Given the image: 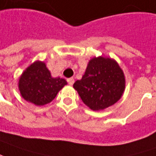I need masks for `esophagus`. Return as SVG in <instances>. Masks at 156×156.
Wrapping results in <instances>:
<instances>
[{
  "label": "esophagus",
  "instance_id": "34e87169",
  "mask_svg": "<svg viewBox=\"0 0 156 156\" xmlns=\"http://www.w3.org/2000/svg\"><path fill=\"white\" fill-rule=\"evenodd\" d=\"M67 82H68V84H69V85L72 86V85L74 84V78H68V79H67Z\"/></svg>",
  "mask_w": 156,
  "mask_h": 156
}]
</instances>
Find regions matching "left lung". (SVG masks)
<instances>
[{
  "label": "left lung",
  "instance_id": "left-lung-1",
  "mask_svg": "<svg viewBox=\"0 0 156 156\" xmlns=\"http://www.w3.org/2000/svg\"><path fill=\"white\" fill-rule=\"evenodd\" d=\"M73 87L83 102L93 110L104 109L123 95L125 79L117 62L102 56L89 62L86 72Z\"/></svg>",
  "mask_w": 156,
  "mask_h": 156
}]
</instances>
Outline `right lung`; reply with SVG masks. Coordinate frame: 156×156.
I'll use <instances>...</instances> for the list:
<instances>
[{
    "instance_id": "obj_1",
    "label": "right lung",
    "mask_w": 156,
    "mask_h": 156,
    "mask_svg": "<svg viewBox=\"0 0 156 156\" xmlns=\"http://www.w3.org/2000/svg\"><path fill=\"white\" fill-rule=\"evenodd\" d=\"M65 85H67L65 79L52 78L46 64L38 61L24 70L18 87L24 100L42 106L51 102Z\"/></svg>"
}]
</instances>
